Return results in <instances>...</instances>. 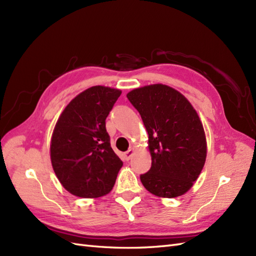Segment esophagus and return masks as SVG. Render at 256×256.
I'll return each mask as SVG.
<instances>
[{
  "instance_id": "34e87169",
  "label": "esophagus",
  "mask_w": 256,
  "mask_h": 256,
  "mask_svg": "<svg viewBox=\"0 0 256 256\" xmlns=\"http://www.w3.org/2000/svg\"><path fill=\"white\" fill-rule=\"evenodd\" d=\"M132 154H134V150L130 148L129 150H127L125 154H124V157H125L126 160H129L131 158V156H132Z\"/></svg>"
}]
</instances>
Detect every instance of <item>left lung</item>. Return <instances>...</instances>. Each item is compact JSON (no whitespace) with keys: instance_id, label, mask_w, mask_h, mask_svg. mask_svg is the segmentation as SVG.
<instances>
[{"instance_id":"left-lung-1","label":"left lung","mask_w":256,"mask_h":256,"mask_svg":"<svg viewBox=\"0 0 256 256\" xmlns=\"http://www.w3.org/2000/svg\"><path fill=\"white\" fill-rule=\"evenodd\" d=\"M148 134L152 168L140 176L146 190L160 198L187 192L205 164L207 147L202 122L180 92L152 84L129 92Z\"/></svg>"}]
</instances>
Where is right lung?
I'll return each mask as SVG.
<instances>
[{"label":"right lung","mask_w":256,"mask_h":256,"mask_svg":"<svg viewBox=\"0 0 256 256\" xmlns=\"http://www.w3.org/2000/svg\"><path fill=\"white\" fill-rule=\"evenodd\" d=\"M122 92L92 86L74 97L53 130L52 166L63 187L79 198H100L115 184L122 160L106 129V118Z\"/></svg>","instance_id":"add662e5"}]
</instances>
